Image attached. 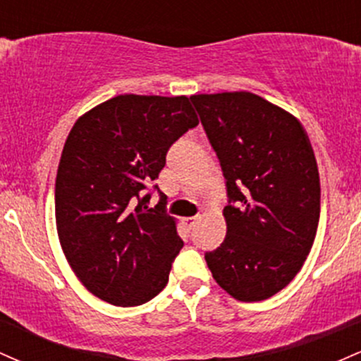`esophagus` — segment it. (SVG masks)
Listing matches in <instances>:
<instances>
[{
  "label": "esophagus",
  "instance_id": "obj_1",
  "mask_svg": "<svg viewBox=\"0 0 361 361\" xmlns=\"http://www.w3.org/2000/svg\"><path fill=\"white\" fill-rule=\"evenodd\" d=\"M198 221V217H185L183 219V224L186 227H188V229H192V227L195 226V222Z\"/></svg>",
  "mask_w": 361,
  "mask_h": 361
}]
</instances>
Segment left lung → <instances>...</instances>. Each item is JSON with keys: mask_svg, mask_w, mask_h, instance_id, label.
<instances>
[{"mask_svg": "<svg viewBox=\"0 0 361 361\" xmlns=\"http://www.w3.org/2000/svg\"><path fill=\"white\" fill-rule=\"evenodd\" d=\"M221 161L226 239L205 252L214 280L241 302L270 299L300 271L317 233L312 146L288 111L250 91L190 97Z\"/></svg>", "mask_w": 361, "mask_h": 361, "instance_id": "8db88e82", "label": "left lung"}]
</instances>
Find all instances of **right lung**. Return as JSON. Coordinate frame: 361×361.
<instances>
[{
	"mask_svg": "<svg viewBox=\"0 0 361 361\" xmlns=\"http://www.w3.org/2000/svg\"><path fill=\"white\" fill-rule=\"evenodd\" d=\"M198 117L186 97L118 94L86 111L62 149L56 178V226L66 259L98 299L140 305L168 283L183 247L161 193L149 185L166 152Z\"/></svg>",
	"mask_w": 361,
	"mask_h": 361,
	"instance_id": "obj_1",
	"label": "right lung"
}]
</instances>
